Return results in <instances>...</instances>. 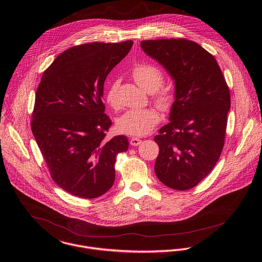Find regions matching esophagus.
Listing matches in <instances>:
<instances>
[{
	"label": "esophagus",
	"mask_w": 262,
	"mask_h": 262,
	"mask_svg": "<svg viewBox=\"0 0 262 262\" xmlns=\"http://www.w3.org/2000/svg\"><path fill=\"white\" fill-rule=\"evenodd\" d=\"M129 144H130L132 146H139V145L142 144V140H140V139H138V138H132V139L129 140Z\"/></svg>",
	"instance_id": "34e87169"
}]
</instances>
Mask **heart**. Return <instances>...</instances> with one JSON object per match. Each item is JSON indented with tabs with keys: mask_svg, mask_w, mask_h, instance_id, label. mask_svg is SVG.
I'll return each instance as SVG.
<instances>
[{
	"mask_svg": "<svg viewBox=\"0 0 262 262\" xmlns=\"http://www.w3.org/2000/svg\"><path fill=\"white\" fill-rule=\"evenodd\" d=\"M133 78L137 84L148 93H154L163 83V73L161 70L149 63L137 66L133 70ZM118 82L114 81L108 88L105 99L107 104L113 109H118ZM154 96L156 104L163 110L170 109L174 96L169 88L158 90ZM160 120L159 112L155 108L129 109L117 119V128L120 133L130 136H145L149 134Z\"/></svg>",
	"mask_w": 262,
	"mask_h": 262,
	"instance_id": "1",
	"label": "heart"
}]
</instances>
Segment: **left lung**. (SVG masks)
Listing matches in <instances>:
<instances>
[{
	"instance_id": "1",
	"label": "left lung",
	"mask_w": 262,
	"mask_h": 262,
	"mask_svg": "<svg viewBox=\"0 0 262 262\" xmlns=\"http://www.w3.org/2000/svg\"><path fill=\"white\" fill-rule=\"evenodd\" d=\"M142 50L174 81L170 122L154 140L158 179L176 190H187L206 178L221 156L230 91L215 58L187 39L141 41Z\"/></svg>"
}]
</instances>
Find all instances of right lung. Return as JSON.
I'll use <instances>...</instances> for the list:
<instances>
[{
    "instance_id": "right-lung-1",
    "label": "right lung",
    "mask_w": 262,
    "mask_h": 262,
    "mask_svg": "<svg viewBox=\"0 0 262 262\" xmlns=\"http://www.w3.org/2000/svg\"><path fill=\"white\" fill-rule=\"evenodd\" d=\"M132 40L91 42L56 56L36 91L31 129L53 181L67 192L95 199L114 182L125 136L105 138L111 125L102 102L106 77L129 53Z\"/></svg>"
}]
</instances>
